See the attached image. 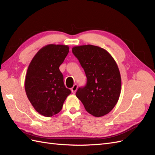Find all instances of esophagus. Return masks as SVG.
Returning <instances> with one entry per match:
<instances>
[{
  "instance_id": "esophagus-1",
  "label": "esophagus",
  "mask_w": 155,
  "mask_h": 155,
  "mask_svg": "<svg viewBox=\"0 0 155 155\" xmlns=\"http://www.w3.org/2000/svg\"><path fill=\"white\" fill-rule=\"evenodd\" d=\"M77 89H78V85L75 84V85H74V86H73L72 89H71V91H72V93L74 94L76 92Z\"/></svg>"
}]
</instances>
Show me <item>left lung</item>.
<instances>
[{
	"label": "left lung",
	"instance_id": "obj_1",
	"mask_svg": "<svg viewBox=\"0 0 155 155\" xmlns=\"http://www.w3.org/2000/svg\"><path fill=\"white\" fill-rule=\"evenodd\" d=\"M72 53L87 79L76 97L92 115L99 117L109 114L117 103L121 91L120 74L114 58L106 49L93 45L75 46Z\"/></svg>",
	"mask_w": 155,
	"mask_h": 155
}]
</instances>
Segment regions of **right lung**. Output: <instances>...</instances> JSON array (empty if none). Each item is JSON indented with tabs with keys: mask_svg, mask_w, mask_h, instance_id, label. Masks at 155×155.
I'll return each instance as SVG.
<instances>
[{
	"mask_svg": "<svg viewBox=\"0 0 155 155\" xmlns=\"http://www.w3.org/2000/svg\"><path fill=\"white\" fill-rule=\"evenodd\" d=\"M68 52V45L49 44L40 49L29 64L25 89L32 106L40 115L57 114L71 93L64 85L59 70Z\"/></svg>",
	"mask_w": 155,
	"mask_h": 155,
	"instance_id": "1",
	"label": "right lung"
}]
</instances>
